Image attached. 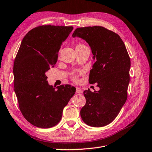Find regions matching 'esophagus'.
<instances>
[{
    "label": "esophagus",
    "mask_w": 152,
    "mask_h": 152,
    "mask_svg": "<svg viewBox=\"0 0 152 152\" xmlns=\"http://www.w3.org/2000/svg\"><path fill=\"white\" fill-rule=\"evenodd\" d=\"M76 92H77V93H82V89L80 88V87H76Z\"/></svg>",
    "instance_id": "1"
}]
</instances>
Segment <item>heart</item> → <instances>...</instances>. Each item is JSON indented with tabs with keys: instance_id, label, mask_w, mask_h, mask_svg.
Masks as SVG:
<instances>
[{
	"instance_id": "obj_1",
	"label": "heart",
	"mask_w": 152,
	"mask_h": 152,
	"mask_svg": "<svg viewBox=\"0 0 152 152\" xmlns=\"http://www.w3.org/2000/svg\"><path fill=\"white\" fill-rule=\"evenodd\" d=\"M86 48V45H84V44H77V45H76L75 49H81V48ZM74 79H76L77 78H76V77H75Z\"/></svg>"
}]
</instances>
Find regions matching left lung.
Listing matches in <instances>:
<instances>
[{"instance_id":"obj_1","label":"left lung","mask_w":152,"mask_h":152,"mask_svg":"<svg viewBox=\"0 0 152 152\" xmlns=\"http://www.w3.org/2000/svg\"><path fill=\"white\" fill-rule=\"evenodd\" d=\"M88 43L94 63L89 82L96 83L98 91H84L86 103L80 110L87 125L99 127L107 126L117 117L127 98L131 60L121 38L103 26L77 28L72 34Z\"/></svg>"}]
</instances>
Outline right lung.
<instances>
[{"instance_id": "add662e5", "label": "right lung", "mask_w": 152, "mask_h": 152, "mask_svg": "<svg viewBox=\"0 0 152 152\" xmlns=\"http://www.w3.org/2000/svg\"><path fill=\"white\" fill-rule=\"evenodd\" d=\"M73 26L42 25L29 31L23 39L14 62L15 92L26 120L40 128L52 127L61 121L63 110L75 94L70 85L55 90L46 72L56 63L63 42Z\"/></svg>"}]
</instances>
